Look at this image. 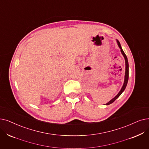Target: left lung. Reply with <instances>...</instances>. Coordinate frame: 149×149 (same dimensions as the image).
<instances>
[{"label": "left lung", "mask_w": 149, "mask_h": 149, "mask_svg": "<svg viewBox=\"0 0 149 149\" xmlns=\"http://www.w3.org/2000/svg\"><path fill=\"white\" fill-rule=\"evenodd\" d=\"M116 41H117L118 46H119V47L120 49V52H121V53H122V55L124 56V57L125 61V77H124V84H123V85H122V88L120 89V91L119 92V93H118L117 95H116L113 99H112L110 101H109L107 103H106V104H105L106 105H109V104H111V103H113L116 99H117L122 94V93L124 91V90H125V88H126V86H127V85L128 80V62L127 57L126 55L125 54L124 52L123 51L119 41L118 40H116Z\"/></svg>", "instance_id": "obj_1"}]
</instances>
